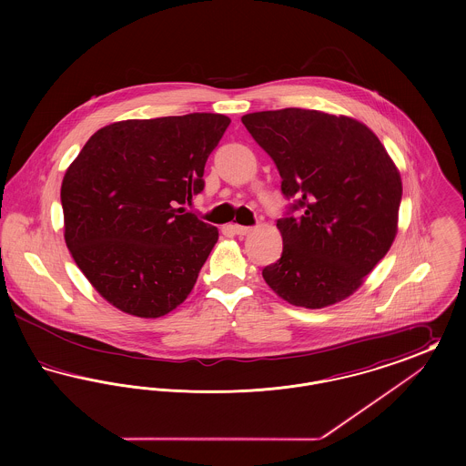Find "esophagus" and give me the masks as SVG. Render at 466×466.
<instances>
[{
  "label": "esophagus",
  "instance_id": "1",
  "mask_svg": "<svg viewBox=\"0 0 466 466\" xmlns=\"http://www.w3.org/2000/svg\"><path fill=\"white\" fill-rule=\"evenodd\" d=\"M232 230H234V234H238V236H246V234H249L251 232V227H246V225H232Z\"/></svg>",
  "mask_w": 466,
  "mask_h": 466
}]
</instances>
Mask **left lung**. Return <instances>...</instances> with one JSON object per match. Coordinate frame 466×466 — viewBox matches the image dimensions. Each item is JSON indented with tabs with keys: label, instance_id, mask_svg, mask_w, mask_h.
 <instances>
[{
	"label": "left lung",
	"instance_id": "8db88e82",
	"mask_svg": "<svg viewBox=\"0 0 466 466\" xmlns=\"http://www.w3.org/2000/svg\"><path fill=\"white\" fill-rule=\"evenodd\" d=\"M241 120L289 200L278 220L281 258L262 268L267 285L309 309L350 297L397 234L401 181L382 143L358 120L325 111H255Z\"/></svg>",
	"mask_w": 466,
	"mask_h": 466
}]
</instances>
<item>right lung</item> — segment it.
I'll list each match as a JSON object with an SVG mask.
<instances>
[{"label": "right lung", "instance_id": "obj_1", "mask_svg": "<svg viewBox=\"0 0 466 466\" xmlns=\"http://www.w3.org/2000/svg\"><path fill=\"white\" fill-rule=\"evenodd\" d=\"M228 124L220 113L115 122L67 167V249L115 308L158 318L194 289L218 230L183 206L204 190L206 160Z\"/></svg>", "mask_w": 466, "mask_h": 466}]
</instances>
